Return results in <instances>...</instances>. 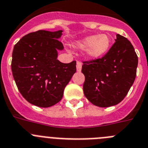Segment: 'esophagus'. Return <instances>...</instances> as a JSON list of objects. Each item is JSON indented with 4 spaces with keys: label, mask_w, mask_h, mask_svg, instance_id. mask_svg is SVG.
I'll use <instances>...</instances> for the list:
<instances>
[{
    "label": "esophagus",
    "mask_w": 148,
    "mask_h": 148,
    "mask_svg": "<svg viewBox=\"0 0 148 148\" xmlns=\"http://www.w3.org/2000/svg\"><path fill=\"white\" fill-rule=\"evenodd\" d=\"M81 69H82V62H77V71L78 72H79V71H81Z\"/></svg>",
    "instance_id": "esophagus-1"
}]
</instances>
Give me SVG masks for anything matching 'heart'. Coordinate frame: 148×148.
I'll list each match as a JSON object with an SVG mask.
<instances>
[{"label": "heart", "mask_w": 148, "mask_h": 148, "mask_svg": "<svg viewBox=\"0 0 148 148\" xmlns=\"http://www.w3.org/2000/svg\"><path fill=\"white\" fill-rule=\"evenodd\" d=\"M75 45L79 49H87V55L90 58L98 59L109 51L111 38L106 34L91 35L77 41Z\"/></svg>", "instance_id": "1"}]
</instances>
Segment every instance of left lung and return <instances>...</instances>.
Here are the masks:
<instances>
[{
	"mask_svg": "<svg viewBox=\"0 0 148 148\" xmlns=\"http://www.w3.org/2000/svg\"><path fill=\"white\" fill-rule=\"evenodd\" d=\"M138 56L127 38L117 34L115 42L102 58L83 62V92L92 104L109 107L118 104L133 86Z\"/></svg>",
	"mask_w": 148,
	"mask_h": 148,
	"instance_id": "obj_1",
	"label": "left lung"
}]
</instances>
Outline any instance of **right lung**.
Wrapping results in <instances>:
<instances>
[{
	"mask_svg": "<svg viewBox=\"0 0 148 148\" xmlns=\"http://www.w3.org/2000/svg\"><path fill=\"white\" fill-rule=\"evenodd\" d=\"M62 30H38L27 34L12 51V76L19 92L35 106L47 108L60 102L64 89L76 72V61L57 60L64 48L59 38Z\"/></svg>",
	"mask_w": 148,
	"mask_h": 148,
	"instance_id": "add662e5",
	"label": "right lung"
}]
</instances>
